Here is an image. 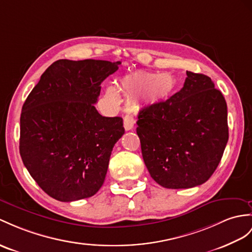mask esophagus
<instances>
[{"label": "esophagus", "instance_id": "obj_1", "mask_svg": "<svg viewBox=\"0 0 252 252\" xmlns=\"http://www.w3.org/2000/svg\"><path fill=\"white\" fill-rule=\"evenodd\" d=\"M123 123H124L125 130H131L134 126V123H136V120L133 119L132 115L126 114L124 116V121H123Z\"/></svg>", "mask_w": 252, "mask_h": 252}]
</instances>
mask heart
Instances as JSON below:
<instances>
[{
  "mask_svg": "<svg viewBox=\"0 0 252 252\" xmlns=\"http://www.w3.org/2000/svg\"><path fill=\"white\" fill-rule=\"evenodd\" d=\"M175 87L176 80L170 72L155 73L146 70L129 72L116 82V90L127 98H131L134 106L161 102L172 94ZM116 90L110 87L106 91V99L111 105L119 102Z\"/></svg>",
  "mask_w": 252,
  "mask_h": 252,
  "instance_id": "1",
  "label": "heart"
}]
</instances>
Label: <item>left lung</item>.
<instances>
[{"instance_id":"obj_1","label":"left lung","mask_w":252,"mask_h":252,"mask_svg":"<svg viewBox=\"0 0 252 252\" xmlns=\"http://www.w3.org/2000/svg\"><path fill=\"white\" fill-rule=\"evenodd\" d=\"M186 73L180 92L141 110L137 122L146 168L153 180L170 189L205 183L218 167L229 139L221 92L210 77Z\"/></svg>"}]
</instances>
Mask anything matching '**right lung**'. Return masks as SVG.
Here are the masks:
<instances>
[{
	"mask_svg": "<svg viewBox=\"0 0 252 252\" xmlns=\"http://www.w3.org/2000/svg\"><path fill=\"white\" fill-rule=\"evenodd\" d=\"M121 62L59 60L23 103L19 150L23 164L51 198L71 202L94 195L106 179L123 119L96 110L100 84Z\"/></svg>",
	"mask_w": 252,
	"mask_h": 252,
	"instance_id": "add662e5",
	"label": "right lung"
}]
</instances>
